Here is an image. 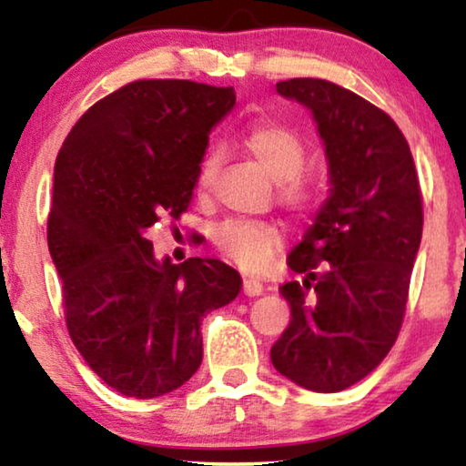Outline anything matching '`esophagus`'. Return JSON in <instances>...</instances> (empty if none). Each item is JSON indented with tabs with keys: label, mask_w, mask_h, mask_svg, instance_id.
<instances>
[{
	"label": "esophagus",
	"mask_w": 466,
	"mask_h": 466,
	"mask_svg": "<svg viewBox=\"0 0 466 466\" xmlns=\"http://www.w3.org/2000/svg\"><path fill=\"white\" fill-rule=\"evenodd\" d=\"M263 284L258 282L257 278H246L244 279V292L248 297H258V295H263Z\"/></svg>",
	"instance_id": "obj_1"
}]
</instances>
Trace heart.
Instances as JSON below:
<instances>
[{"label":"heart","instance_id":"obj_1","mask_svg":"<svg viewBox=\"0 0 466 466\" xmlns=\"http://www.w3.org/2000/svg\"><path fill=\"white\" fill-rule=\"evenodd\" d=\"M244 148L271 180L279 182L278 197L282 206L292 212H308L314 206V184L299 174L305 163V144L295 131L282 125H257L244 136ZM214 165V155L203 161L201 187L208 184ZM214 244L241 269L258 271L269 265L282 248V233L267 222L227 220L214 228Z\"/></svg>","mask_w":466,"mask_h":466}]
</instances>
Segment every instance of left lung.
I'll use <instances>...</instances> for the list:
<instances>
[{
	"instance_id": "1",
	"label": "left lung",
	"mask_w": 466,
	"mask_h": 466,
	"mask_svg": "<svg viewBox=\"0 0 466 466\" xmlns=\"http://www.w3.org/2000/svg\"><path fill=\"white\" fill-rule=\"evenodd\" d=\"M276 91L314 116L330 188L286 258L305 278L279 286L292 320L271 362L297 386L339 392L397 341L422 239V197L410 144L386 112L329 80L292 78Z\"/></svg>"
}]
</instances>
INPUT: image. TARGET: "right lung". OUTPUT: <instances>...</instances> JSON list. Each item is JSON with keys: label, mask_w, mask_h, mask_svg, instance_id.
I'll list each match as a JSON object with an SVG mask.
<instances>
[{"label": "right lung", "mask_w": 466, "mask_h": 466, "mask_svg": "<svg viewBox=\"0 0 466 466\" xmlns=\"http://www.w3.org/2000/svg\"><path fill=\"white\" fill-rule=\"evenodd\" d=\"M233 88L137 80L82 114L55 163L48 250L86 365L133 399L163 397L203 359V316L239 295L218 258H157L148 231L180 218Z\"/></svg>", "instance_id": "add662e5"}]
</instances>
